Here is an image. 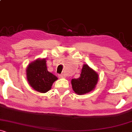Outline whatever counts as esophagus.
Returning a JSON list of instances; mask_svg holds the SVG:
<instances>
[{
	"label": "esophagus",
	"mask_w": 132,
	"mask_h": 132,
	"mask_svg": "<svg viewBox=\"0 0 132 132\" xmlns=\"http://www.w3.org/2000/svg\"><path fill=\"white\" fill-rule=\"evenodd\" d=\"M59 77L60 78H65V75L64 74H61L59 76Z\"/></svg>",
	"instance_id": "1"
}]
</instances>
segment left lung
<instances>
[{
  "mask_svg": "<svg viewBox=\"0 0 132 132\" xmlns=\"http://www.w3.org/2000/svg\"><path fill=\"white\" fill-rule=\"evenodd\" d=\"M98 80V73L88 64H85L83 65L80 77L71 80L72 88L78 95L86 94L95 89Z\"/></svg>",
  "mask_w": 132,
  "mask_h": 132,
  "instance_id": "obj_1",
  "label": "left lung"
}]
</instances>
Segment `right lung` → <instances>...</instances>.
<instances>
[{"instance_id":"add662e5","label":"right lung","mask_w":132,"mask_h":132,"mask_svg":"<svg viewBox=\"0 0 132 132\" xmlns=\"http://www.w3.org/2000/svg\"><path fill=\"white\" fill-rule=\"evenodd\" d=\"M26 78L30 86L35 90L46 93L51 89L52 84L57 77L48 71L46 59H36L28 65L26 70Z\"/></svg>"}]
</instances>
